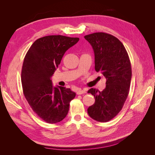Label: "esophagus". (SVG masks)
<instances>
[{
    "mask_svg": "<svg viewBox=\"0 0 155 155\" xmlns=\"http://www.w3.org/2000/svg\"><path fill=\"white\" fill-rule=\"evenodd\" d=\"M76 92H77L78 95H80V94H84V93H85V91L84 90H82V89H81V88H79Z\"/></svg>",
    "mask_w": 155,
    "mask_h": 155,
    "instance_id": "34e87169",
    "label": "esophagus"
}]
</instances>
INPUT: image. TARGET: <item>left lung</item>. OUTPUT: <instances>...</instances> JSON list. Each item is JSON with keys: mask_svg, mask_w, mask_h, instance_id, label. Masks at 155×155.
<instances>
[{"mask_svg": "<svg viewBox=\"0 0 155 155\" xmlns=\"http://www.w3.org/2000/svg\"><path fill=\"white\" fill-rule=\"evenodd\" d=\"M84 37L93 48L96 71L107 80L103 91L93 88L88 90L95 103L87 112L93 120L107 122L119 113L128 96L132 77L129 58L124 45L113 35L97 32Z\"/></svg>", "mask_w": 155, "mask_h": 155, "instance_id": "8db88e82", "label": "left lung"}]
</instances>
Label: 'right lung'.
I'll list each match as a JSON object with an SVG mask.
<instances>
[{"instance_id": "add662e5", "label": "right lung", "mask_w": 155, "mask_h": 155, "mask_svg": "<svg viewBox=\"0 0 155 155\" xmlns=\"http://www.w3.org/2000/svg\"><path fill=\"white\" fill-rule=\"evenodd\" d=\"M79 40L60 35L45 36L37 39L25 55L21 72L23 93L32 110L46 123L62 121L76 96L70 88L54 87L51 78L66 51Z\"/></svg>"}]
</instances>
